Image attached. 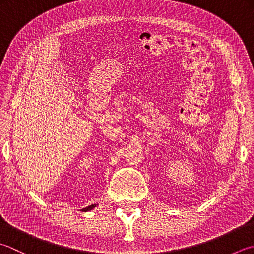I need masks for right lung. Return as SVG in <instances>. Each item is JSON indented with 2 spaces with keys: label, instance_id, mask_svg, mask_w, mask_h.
I'll list each match as a JSON object with an SVG mask.
<instances>
[{
  "label": "right lung",
  "instance_id": "add662e5",
  "mask_svg": "<svg viewBox=\"0 0 254 254\" xmlns=\"http://www.w3.org/2000/svg\"><path fill=\"white\" fill-rule=\"evenodd\" d=\"M95 207H96V204H92V205H88V207H86L85 209H83V211H89V210L94 209Z\"/></svg>",
  "mask_w": 254,
  "mask_h": 254
}]
</instances>
